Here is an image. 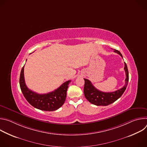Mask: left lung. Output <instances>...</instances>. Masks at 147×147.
I'll return each mask as SVG.
<instances>
[{
  "instance_id": "obj_1",
  "label": "left lung",
  "mask_w": 147,
  "mask_h": 147,
  "mask_svg": "<svg viewBox=\"0 0 147 147\" xmlns=\"http://www.w3.org/2000/svg\"><path fill=\"white\" fill-rule=\"evenodd\" d=\"M115 52L120 55L122 57V55L117 50L115 49ZM125 72V84L123 88L111 92H104L97 90L91 83V82L88 79H84L85 84L84 87V93L86 99L91 103L96 106H107L113 103L117 100L124 93L128 84L129 82V71L127 65L124 63V68Z\"/></svg>"
}]
</instances>
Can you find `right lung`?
<instances>
[{
	"mask_svg": "<svg viewBox=\"0 0 147 147\" xmlns=\"http://www.w3.org/2000/svg\"><path fill=\"white\" fill-rule=\"evenodd\" d=\"M24 67L21 71L20 76V86L25 98L34 108L44 111H54L60 108L65 102L67 90L71 80L62 84L54 91L45 94H37L26 86L24 76Z\"/></svg>",
	"mask_w": 147,
	"mask_h": 147,
	"instance_id": "add662e5",
	"label": "right lung"
}]
</instances>
